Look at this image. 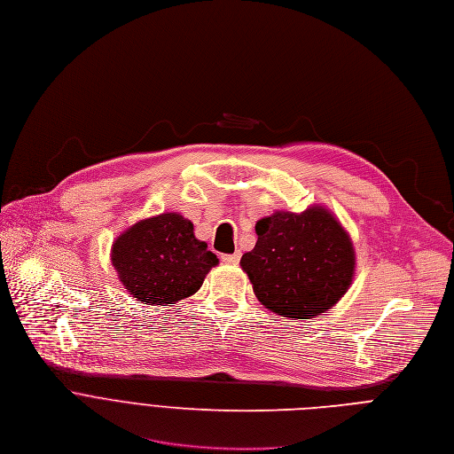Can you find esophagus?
<instances>
[{
  "instance_id": "obj_1",
  "label": "esophagus",
  "mask_w": 454,
  "mask_h": 454,
  "mask_svg": "<svg viewBox=\"0 0 454 454\" xmlns=\"http://www.w3.org/2000/svg\"><path fill=\"white\" fill-rule=\"evenodd\" d=\"M239 257H241L239 252H234V254H222V261H223L225 264H238V262H239Z\"/></svg>"
}]
</instances>
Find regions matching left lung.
<instances>
[{"label":"left lung","mask_w":454,"mask_h":454,"mask_svg":"<svg viewBox=\"0 0 454 454\" xmlns=\"http://www.w3.org/2000/svg\"><path fill=\"white\" fill-rule=\"evenodd\" d=\"M255 247L239 264L257 301L283 317L313 318L331 309L354 279V247L331 211H278L255 223Z\"/></svg>","instance_id":"left-lung-1"}]
</instances>
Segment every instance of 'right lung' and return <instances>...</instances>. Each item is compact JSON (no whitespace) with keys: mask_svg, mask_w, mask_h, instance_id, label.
<instances>
[{"mask_svg":"<svg viewBox=\"0 0 454 454\" xmlns=\"http://www.w3.org/2000/svg\"><path fill=\"white\" fill-rule=\"evenodd\" d=\"M111 261L125 290L139 302L168 306L197 294L218 264L193 223L176 213L141 220L113 243Z\"/></svg>","mask_w":454,"mask_h":454,"instance_id":"1","label":"right lung"}]
</instances>
